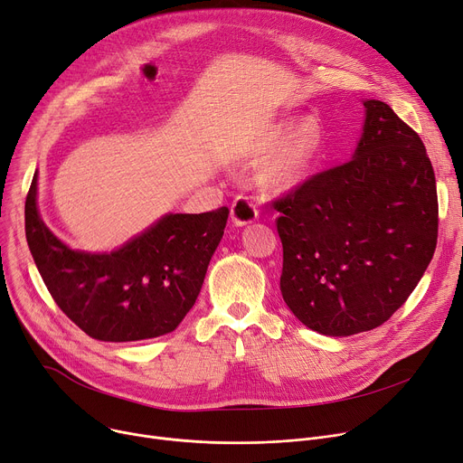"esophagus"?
Masks as SVG:
<instances>
[{
	"mask_svg": "<svg viewBox=\"0 0 463 463\" xmlns=\"http://www.w3.org/2000/svg\"><path fill=\"white\" fill-rule=\"evenodd\" d=\"M259 215V210H257V204L245 195H238L234 201H232V206H231V218L234 222V225H248L251 222L257 220Z\"/></svg>",
	"mask_w": 463,
	"mask_h": 463,
	"instance_id": "34e87169",
	"label": "esophagus"
}]
</instances>
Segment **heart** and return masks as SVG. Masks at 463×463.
Instances as JSON below:
<instances>
[{
	"label": "heart",
	"mask_w": 463,
	"mask_h": 463,
	"mask_svg": "<svg viewBox=\"0 0 463 463\" xmlns=\"http://www.w3.org/2000/svg\"><path fill=\"white\" fill-rule=\"evenodd\" d=\"M290 136V127H279L271 130L259 143V152H273L279 148ZM322 145V130L317 118H307L292 134L288 145L268 167V180L273 186L290 188L299 182L313 165Z\"/></svg>",
	"instance_id": "b5f03b06"
}]
</instances>
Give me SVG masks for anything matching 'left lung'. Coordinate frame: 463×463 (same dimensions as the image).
I'll return each instance as SVG.
<instances>
[{
  "instance_id": "1",
  "label": "left lung",
  "mask_w": 463,
  "mask_h": 463,
  "mask_svg": "<svg viewBox=\"0 0 463 463\" xmlns=\"http://www.w3.org/2000/svg\"><path fill=\"white\" fill-rule=\"evenodd\" d=\"M354 158L271 201L283 243L281 294L331 336L371 331L406 303L434 257L438 190L419 134L366 100Z\"/></svg>"
}]
</instances>
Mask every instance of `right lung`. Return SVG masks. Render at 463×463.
<instances>
[{"mask_svg":"<svg viewBox=\"0 0 463 463\" xmlns=\"http://www.w3.org/2000/svg\"><path fill=\"white\" fill-rule=\"evenodd\" d=\"M229 208L169 213L113 253L69 250L43 223L37 175L25 197V238L57 307L104 343L145 341L171 333L194 307Z\"/></svg>","mask_w":463,"mask_h":463,"instance_id":"obj_1","label":"right lung"}]
</instances>
